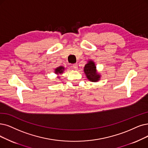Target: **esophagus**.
I'll return each instance as SVG.
<instances>
[{"mask_svg":"<svg viewBox=\"0 0 148 148\" xmlns=\"http://www.w3.org/2000/svg\"><path fill=\"white\" fill-rule=\"evenodd\" d=\"M72 67L75 69V70H77L78 69V64H75L73 65Z\"/></svg>","mask_w":148,"mask_h":148,"instance_id":"esophagus-1","label":"esophagus"}]
</instances>
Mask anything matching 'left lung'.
I'll return each mask as SVG.
<instances>
[{"label":"left lung","mask_w":148,"mask_h":148,"mask_svg":"<svg viewBox=\"0 0 148 148\" xmlns=\"http://www.w3.org/2000/svg\"><path fill=\"white\" fill-rule=\"evenodd\" d=\"M84 72L87 78L91 82H98L101 78V75L97 72L96 65L92 60L87 61L84 67Z\"/></svg>","instance_id":"1"}]
</instances>
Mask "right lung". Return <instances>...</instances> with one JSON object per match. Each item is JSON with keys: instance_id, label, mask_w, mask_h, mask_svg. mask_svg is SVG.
<instances>
[{"instance_id": "add662e5", "label": "right lung", "mask_w": 148, "mask_h": 148, "mask_svg": "<svg viewBox=\"0 0 148 148\" xmlns=\"http://www.w3.org/2000/svg\"><path fill=\"white\" fill-rule=\"evenodd\" d=\"M65 70V67H64L63 66H59L58 67H56V69H55V73L56 74L58 75V78L60 79V75H62L64 73V71Z\"/></svg>"}]
</instances>
